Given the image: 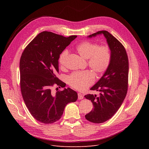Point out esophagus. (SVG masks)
<instances>
[{
    "label": "esophagus",
    "mask_w": 149,
    "mask_h": 149,
    "mask_svg": "<svg viewBox=\"0 0 149 149\" xmlns=\"http://www.w3.org/2000/svg\"><path fill=\"white\" fill-rule=\"evenodd\" d=\"M83 98V95L81 94V93H78V99L81 100Z\"/></svg>",
    "instance_id": "obj_1"
}]
</instances>
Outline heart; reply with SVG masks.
I'll use <instances>...</instances> for the list:
<instances>
[{
    "instance_id": "obj_1",
    "label": "heart",
    "mask_w": 149,
    "mask_h": 149,
    "mask_svg": "<svg viewBox=\"0 0 149 149\" xmlns=\"http://www.w3.org/2000/svg\"><path fill=\"white\" fill-rule=\"evenodd\" d=\"M76 51L81 57L88 59L89 68L97 75L104 74L110 65L112 51L107 45H98L95 42L84 41L76 46ZM68 55V50L63 51L60 55L58 62L61 68L65 66ZM94 81V74L90 70L75 72L68 77L69 85L79 91L88 88Z\"/></svg>"
}]
</instances>
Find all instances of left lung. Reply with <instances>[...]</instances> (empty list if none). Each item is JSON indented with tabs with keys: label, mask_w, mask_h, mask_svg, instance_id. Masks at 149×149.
Segmentation results:
<instances>
[{
	"label": "left lung",
	"mask_w": 149,
	"mask_h": 149,
	"mask_svg": "<svg viewBox=\"0 0 149 149\" xmlns=\"http://www.w3.org/2000/svg\"><path fill=\"white\" fill-rule=\"evenodd\" d=\"M103 34L112 51L110 65L100 80L91 88L100 94L84 96L92 101L93 108L85 118L93 123H102L111 119L118 111L128 89L129 60L122 43L107 31H100L89 37Z\"/></svg>",
	"instance_id": "1"
}]
</instances>
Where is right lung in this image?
<instances>
[{"label":"right lung","mask_w":149,"mask_h":149,"mask_svg":"<svg viewBox=\"0 0 149 149\" xmlns=\"http://www.w3.org/2000/svg\"><path fill=\"white\" fill-rule=\"evenodd\" d=\"M65 37L48 31L39 33L23 51L20 60V89L23 101L31 114L39 122L51 124L62 116L66 104L75 102L77 93L68 88L52 92L54 85L64 88L59 80L58 58L77 37Z\"/></svg>","instance_id":"1"}]
</instances>
